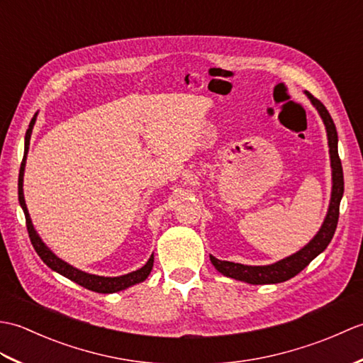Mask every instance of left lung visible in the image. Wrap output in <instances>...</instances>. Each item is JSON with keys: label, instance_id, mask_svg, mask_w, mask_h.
I'll return each instance as SVG.
<instances>
[{"label": "left lung", "instance_id": "8db88e82", "mask_svg": "<svg viewBox=\"0 0 363 363\" xmlns=\"http://www.w3.org/2000/svg\"><path fill=\"white\" fill-rule=\"evenodd\" d=\"M307 96L311 98L312 104L317 107L320 112L323 121H325V126L328 130V140H329V152H330V167H333V196H330V204L329 211L326 215V220L323 223L321 229L318 234L313 237V240L306 245L303 250L298 251L293 256L282 259L276 262L273 265H265V267H250V265H242V264H234V262L228 260H220L217 257L211 256V260L213 267L218 269L221 274L228 277H233L237 281H243L248 284H277L289 281L290 277L296 276L299 272L311 264V262L318 256L320 252L328 248L334 237V233L337 229L338 223V213H340V201L343 196V168H342V160L338 157V137H337V129L334 125V120L330 118L328 109L325 107L320 99L315 98L307 91Z\"/></svg>", "mask_w": 363, "mask_h": 363}]
</instances>
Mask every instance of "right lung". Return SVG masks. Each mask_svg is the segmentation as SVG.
<instances>
[{
  "mask_svg": "<svg viewBox=\"0 0 363 363\" xmlns=\"http://www.w3.org/2000/svg\"><path fill=\"white\" fill-rule=\"evenodd\" d=\"M35 117L37 113L33 117L29 123V128L26 130V137H25V156H23L21 160V167H20V174H18V199H20V206L23 207V212H25V218H26V228H28V234L30 238V243H33L35 252L40 256V259L45 262L46 265H48L54 272L60 273L62 276L68 277V279L82 285L84 289H89L91 291H98V293H113V291H120V290H125L130 285L138 284L145 281L146 277L150 276L151 269H152V262L154 257L151 256L150 260L146 262V264L140 268L137 269V272H133L125 276H118V277H104V276H95V274H89V273H84L78 268H73L72 265H68L67 262L60 260L57 256H54V254L46 248L45 243L40 240V237L37 235L35 229L33 226V221H30V217L28 213V207L25 203V196H23V174H25V165H26V154L29 150V138H30V133H33V128H34V123H35Z\"/></svg>",
  "mask_w": 363,
  "mask_h": 363,
  "instance_id": "1",
  "label": "right lung"
}]
</instances>
